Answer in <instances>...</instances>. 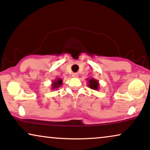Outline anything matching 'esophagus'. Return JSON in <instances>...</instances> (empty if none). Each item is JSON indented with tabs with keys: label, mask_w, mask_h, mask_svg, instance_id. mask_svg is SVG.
<instances>
[{
	"label": "esophagus",
	"mask_w": 150,
	"mask_h": 150,
	"mask_svg": "<svg viewBox=\"0 0 150 150\" xmlns=\"http://www.w3.org/2000/svg\"><path fill=\"white\" fill-rule=\"evenodd\" d=\"M72 76H73V77H79V75L78 73H73V75H72Z\"/></svg>",
	"instance_id": "34e87169"
}]
</instances>
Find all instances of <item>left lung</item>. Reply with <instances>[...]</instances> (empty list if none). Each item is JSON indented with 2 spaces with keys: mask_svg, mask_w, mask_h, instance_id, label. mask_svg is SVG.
<instances>
[{
  "mask_svg": "<svg viewBox=\"0 0 150 150\" xmlns=\"http://www.w3.org/2000/svg\"><path fill=\"white\" fill-rule=\"evenodd\" d=\"M86 80H88V86L90 88L95 90V91H98L99 89V83L97 79L91 78L86 79Z\"/></svg>",
  "mask_w": 150,
  "mask_h": 150,
  "instance_id": "left-lung-1",
  "label": "left lung"
}]
</instances>
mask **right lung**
<instances>
[{"instance_id":"right-lung-1","label":"right lung","mask_w":150,"mask_h":150,"mask_svg":"<svg viewBox=\"0 0 150 150\" xmlns=\"http://www.w3.org/2000/svg\"><path fill=\"white\" fill-rule=\"evenodd\" d=\"M62 83H63L62 79L61 78H59V77H57V78L55 79V80H53V81H52L51 89L57 90V88H59L62 85Z\"/></svg>"}]
</instances>
